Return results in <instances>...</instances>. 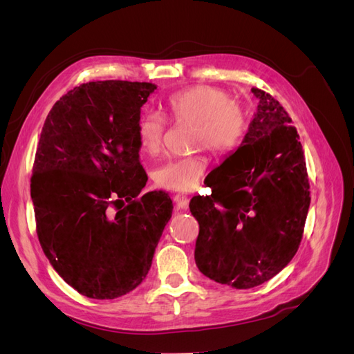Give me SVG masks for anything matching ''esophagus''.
Returning a JSON list of instances; mask_svg holds the SVG:
<instances>
[{
    "label": "esophagus",
    "mask_w": 354,
    "mask_h": 354,
    "mask_svg": "<svg viewBox=\"0 0 354 354\" xmlns=\"http://www.w3.org/2000/svg\"><path fill=\"white\" fill-rule=\"evenodd\" d=\"M173 201L180 209H187L189 208V198L183 194H177L173 196Z\"/></svg>",
    "instance_id": "34e87169"
}]
</instances>
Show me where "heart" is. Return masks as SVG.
<instances>
[{"mask_svg":"<svg viewBox=\"0 0 354 354\" xmlns=\"http://www.w3.org/2000/svg\"><path fill=\"white\" fill-rule=\"evenodd\" d=\"M165 111L177 124H192V147L224 153L241 142L245 131V115L229 95L207 85H196L171 94ZM140 151L149 156L158 155L164 147L165 122L153 112H146L137 122ZM208 160L202 155L169 159L152 171L155 185L171 192L194 190L205 176Z\"/></svg>","mask_w":354,"mask_h":354,"instance_id":"obj_1","label":"heart"}]
</instances>
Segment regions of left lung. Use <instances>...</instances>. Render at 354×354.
<instances>
[{
	"label": "left lung",
	"mask_w": 354,
	"mask_h": 354,
	"mask_svg": "<svg viewBox=\"0 0 354 354\" xmlns=\"http://www.w3.org/2000/svg\"><path fill=\"white\" fill-rule=\"evenodd\" d=\"M241 146L214 169L209 196L192 198L199 223L198 269L211 281L248 289L292 260L310 207L303 146L282 104L259 88ZM227 174V182L221 178ZM218 181H215V178Z\"/></svg>",
	"instance_id": "left-lung-1"
}]
</instances>
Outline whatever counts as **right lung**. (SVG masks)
I'll list each match as a JSON object with an SVG mask.
<instances>
[{"label": "right lung", "instance_id": "right-lung-1", "mask_svg": "<svg viewBox=\"0 0 354 354\" xmlns=\"http://www.w3.org/2000/svg\"><path fill=\"white\" fill-rule=\"evenodd\" d=\"M155 90L151 82L82 84L42 127L30 178L38 239L62 279L88 298H118L140 285L173 214L165 192L136 199L147 181L137 122Z\"/></svg>", "mask_w": 354, "mask_h": 354}]
</instances>
